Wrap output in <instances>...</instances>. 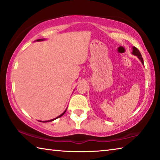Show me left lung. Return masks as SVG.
I'll list each match as a JSON object with an SVG mask.
<instances>
[{
	"mask_svg": "<svg viewBox=\"0 0 160 160\" xmlns=\"http://www.w3.org/2000/svg\"><path fill=\"white\" fill-rule=\"evenodd\" d=\"M132 54L134 56H136L138 58H139V60L141 61V63H142V65H144V62H143V59L142 58V56H141V53H140L139 50L137 48H135V47H132Z\"/></svg>",
	"mask_w": 160,
	"mask_h": 160,
	"instance_id": "1",
	"label": "left lung"
}]
</instances>
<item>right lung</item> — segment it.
<instances>
[{
    "instance_id": "obj_1",
    "label": "right lung",
    "mask_w": 160,
    "mask_h": 160,
    "mask_svg": "<svg viewBox=\"0 0 160 160\" xmlns=\"http://www.w3.org/2000/svg\"><path fill=\"white\" fill-rule=\"evenodd\" d=\"M44 40H45V39H37V40H36V42H42V41H44ZM66 110H67V109H66V110H65L64 112H63V113H62L60 116H57V117L55 118H53V119H51V120H48V121H40V122H44V123H45V122H51V121H53V120H55V119H56V118H58L61 117V116H63L65 113H66Z\"/></svg>"
}]
</instances>
